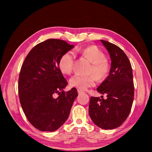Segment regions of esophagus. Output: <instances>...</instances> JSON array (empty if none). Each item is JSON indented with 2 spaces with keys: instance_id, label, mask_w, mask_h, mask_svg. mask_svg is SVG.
<instances>
[{
  "instance_id": "esophagus-1",
  "label": "esophagus",
  "mask_w": 152,
  "mask_h": 152,
  "mask_svg": "<svg viewBox=\"0 0 152 152\" xmlns=\"http://www.w3.org/2000/svg\"><path fill=\"white\" fill-rule=\"evenodd\" d=\"M84 92L83 91H82V90H80V89H78V93L79 95H81V94H82V93H83Z\"/></svg>"
}]
</instances>
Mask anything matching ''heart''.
Here are the masks:
<instances>
[{
  "label": "heart",
  "instance_id": "b5f03b06",
  "mask_svg": "<svg viewBox=\"0 0 152 152\" xmlns=\"http://www.w3.org/2000/svg\"><path fill=\"white\" fill-rule=\"evenodd\" d=\"M76 55H80L86 58L91 63L89 73L93 74L83 76L75 74L71 77L69 83L70 86L80 90H86L95 85L96 77L98 80H104L107 77L110 66L107 61L104 59V54L95 46H89L85 48H79L74 50ZM75 56L71 51H67L61 57L59 66L63 74H70L73 69ZM95 74V76L94 75Z\"/></svg>",
  "mask_w": 152,
  "mask_h": 152
}]
</instances>
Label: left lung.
I'll list each match as a JSON object with an SVG mask.
<instances>
[{"label":"left lung","mask_w":152,"mask_h":152,"mask_svg":"<svg viewBox=\"0 0 152 152\" xmlns=\"http://www.w3.org/2000/svg\"><path fill=\"white\" fill-rule=\"evenodd\" d=\"M109 53L111 68L107 76L96 90L107 98L91 96L89 114L93 122L102 129L120 126L131 112L134 99L132 67L127 56L120 48L100 40Z\"/></svg>","instance_id":"obj_1"}]
</instances>
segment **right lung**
Masks as SVG:
<instances>
[{
  "label": "right lung",
  "mask_w": 152,
  "mask_h": 152,
  "mask_svg": "<svg viewBox=\"0 0 152 152\" xmlns=\"http://www.w3.org/2000/svg\"><path fill=\"white\" fill-rule=\"evenodd\" d=\"M73 48L64 40L48 39L35 46L22 64L19 101L28 121L38 130L55 131L62 126L78 95L74 88L63 91L68 83L59 67L61 57Z\"/></svg>",
  "instance_id": "obj_1"
}]
</instances>
